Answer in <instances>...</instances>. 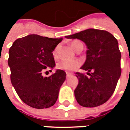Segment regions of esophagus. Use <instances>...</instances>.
I'll use <instances>...</instances> for the list:
<instances>
[{"label":"esophagus","mask_w":130,"mask_h":130,"mask_svg":"<svg viewBox=\"0 0 130 130\" xmlns=\"http://www.w3.org/2000/svg\"><path fill=\"white\" fill-rule=\"evenodd\" d=\"M72 73L67 72V78L69 77V76H71V75H72Z\"/></svg>","instance_id":"1"}]
</instances>
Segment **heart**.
Wrapping results in <instances>:
<instances>
[{
	"instance_id": "b5f03b06",
	"label": "heart",
	"mask_w": 130,
	"mask_h": 130,
	"mask_svg": "<svg viewBox=\"0 0 130 130\" xmlns=\"http://www.w3.org/2000/svg\"><path fill=\"white\" fill-rule=\"evenodd\" d=\"M70 45L72 46L74 50L77 51L79 49L83 48V44L81 41L78 40H72L70 43ZM58 45L55 47V49L53 51V56L55 58H58ZM80 65V62L79 61H66V60H62L57 63L56 67L58 69H61L63 71L67 72H71L74 71L77 68L79 67Z\"/></svg>"
}]
</instances>
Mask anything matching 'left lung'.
I'll use <instances>...</instances> for the list:
<instances>
[{
    "label": "left lung",
    "instance_id": "1",
    "mask_svg": "<svg viewBox=\"0 0 130 130\" xmlns=\"http://www.w3.org/2000/svg\"><path fill=\"white\" fill-rule=\"evenodd\" d=\"M66 38L79 39L87 47L86 61L81 69L87 71L90 77L76 73L79 80L74 90L77 101L83 107L102 105L112 95L121 76V52L117 40L107 31L95 29H87Z\"/></svg>",
    "mask_w": 130,
    "mask_h": 130
}]
</instances>
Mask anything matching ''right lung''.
I'll return each mask as SVG.
<instances>
[{
    "instance_id": "add662e5",
    "label": "right lung",
    "mask_w": 130,
    "mask_h": 130,
    "mask_svg": "<svg viewBox=\"0 0 130 130\" xmlns=\"http://www.w3.org/2000/svg\"><path fill=\"white\" fill-rule=\"evenodd\" d=\"M62 40L29 35L15 40L9 49L11 84L21 100L31 107L47 108L57 101L66 72L58 69L45 77L43 73L56 66L53 51Z\"/></svg>"
}]
</instances>
